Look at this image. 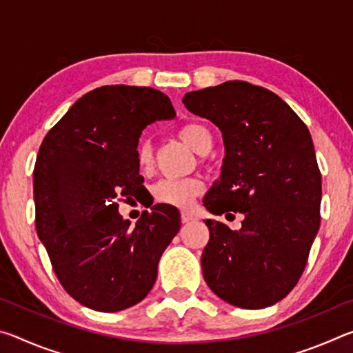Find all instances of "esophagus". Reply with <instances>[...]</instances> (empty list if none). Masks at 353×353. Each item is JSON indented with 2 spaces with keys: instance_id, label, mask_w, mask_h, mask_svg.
<instances>
[{
  "instance_id": "1",
  "label": "esophagus",
  "mask_w": 353,
  "mask_h": 353,
  "mask_svg": "<svg viewBox=\"0 0 353 353\" xmlns=\"http://www.w3.org/2000/svg\"><path fill=\"white\" fill-rule=\"evenodd\" d=\"M181 219H182L183 224H187V223H191V221L194 219V216H193V214H191V213H188V212H182Z\"/></svg>"
}]
</instances>
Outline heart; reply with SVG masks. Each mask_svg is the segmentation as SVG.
<instances>
[{
    "label": "heart",
    "mask_w": 353,
    "mask_h": 353,
    "mask_svg": "<svg viewBox=\"0 0 353 353\" xmlns=\"http://www.w3.org/2000/svg\"><path fill=\"white\" fill-rule=\"evenodd\" d=\"M179 137L196 152H201L205 146L212 145V134L199 123L185 124L179 129ZM135 159L141 170H148L152 165V149L148 141L139 143ZM202 190H204V183L198 177L162 179V181L155 183L154 198L160 204L187 208L193 204L194 198L202 193Z\"/></svg>",
    "instance_id": "b5f03b06"
}]
</instances>
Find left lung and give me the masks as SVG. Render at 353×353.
Here are the masks:
<instances>
[{"label": "left lung", "instance_id": "left-lung-1", "mask_svg": "<svg viewBox=\"0 0 353 353\" xmlns=\"http://www.w3.org/2000/svg\"><path fill=\"white\" fill-rule=\"evenodd\" d=\"M182 103L210 119L224 140L221 176L204 207L244 214L240 230L205 219V282L230 305L271 307L299 282L319 230L322 185L312 135L282 98L244 81L190 92Z\"/></svg>", "mask_w": 353, "mask_h": 353}]
</instances>
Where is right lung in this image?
Returning <instances> with one entry per match:
<instances>
[{
	"label": "right lung",
	"instance_id": "add662e5",
	"mask_svg": "<svg viewBox=\"0 0 353 353\" xmlns=\"http://www.w3.org/2000/svg\"><path fill=\"white\" fill-rule=\"evenodd\" d=\"M174 117L162 92L104 85L77 99L41 141L34 166L37 235L63 290L83 307L121 312L155 283L181 213L155 204L130 225L118 202L143 187L135 159L141 130Z\"/></svg>",
	"mask_w": 353,
	"mask_h": 353
}]
</instances>
